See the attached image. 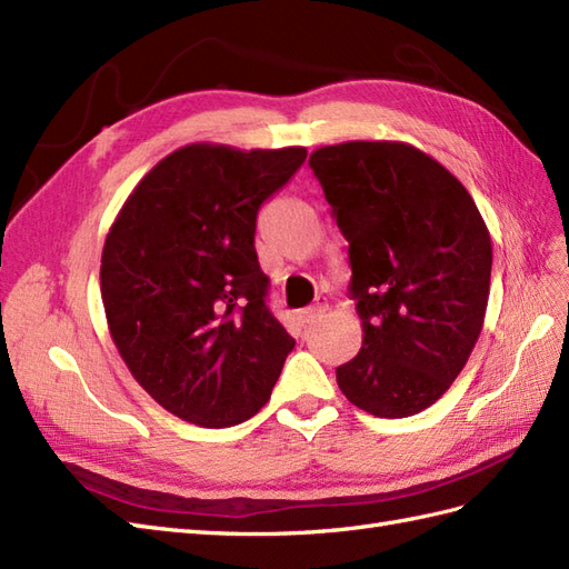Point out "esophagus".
Returning a JSON list of instances; mask_svg holds the SVG:
<instances>
[{"label":"esophagus","mask_w":569,"mask_h":569,"mask_svg":"<svg viewBox=\"0 0 569 569\" xmlns=\"http://www.w3.org/2000/svg\"><path fill=\"white\" fill-rule=\"evenodd\" d=\"M325 312H327V305H325V302H317V305H312V308L300 310V312H298V319H300L302 327H308V325L317 322V319H322Z\"/></svg>","instance_id":"1"}]
</instances>
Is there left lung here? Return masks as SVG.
Instances as JSON below:
<instances>
[{
	"label": "left lung",
	"instance_id": "1",
	"mask_svg": "<svg viewBox=\"0 0 569 569\" xmlns=\"http://www.w3.org/2000/svg\"><path fill=\"white\" fill-rule=\"evenodd\" d=\"M310 168L348 240L362 325L337 382L377 418L413 416L457 380L483 329L490 232L466 187L411 143L325 146Z\"/></svg>",
	"mask_w": 569,
	"mask_h": 569
}]
</instances>
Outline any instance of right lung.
Wrapping results in <instances>:
<instances>
[{
	"mask_svg": "<svg viewBox=\"0 0 569 569\" xmlns=\"http://www.w3.org/2000/svg\"><path fill=\"white\" fill-rule=\"evenodd\" d=\"M302 146L189 143L143 174L106 238L112 341L166 411L201 428L252 418L293 337L267 308L257 213L305 163Z\"/></svg>",
	"mask_w": 569,
	"mask_h": 569,
	"instance_id": "add662e5",
	"label": "right lung"
}]
</instances>
